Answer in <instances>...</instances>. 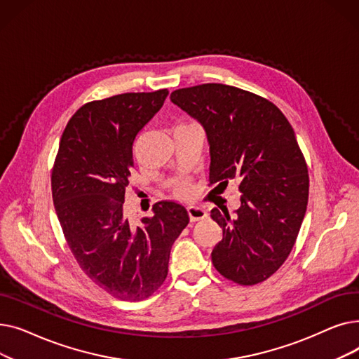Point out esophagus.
<instances>
[{
  "mask_svg": "<svg viewBox=\"0 0 359 359\" xmlns=\"http://www.w3.org/2000/svg\"><path fill=\"white\" fill-rule=\"evenodd\" d=\"M187 212H189V218L194 222L208 217V212H206L203 208H201V206H187Z\"/></svg>",
  "mask_w": 359,
  "mask_h": 359,
  "instance_id": "1",
  "label": "esophagus"
}]
</instances>
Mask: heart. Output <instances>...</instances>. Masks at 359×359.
I'll return each mask as SVG.
<instances>
[{
    "label": "heart",
    "mask_w": 359,
    "mask_h": 359,
    "mask_svg": "<svg viewBox=\"0 0 359 359\" xmlns=\"http://www.w3.org/2000/svg\"><path fill=\"white\" fill-rule=\"evenodd\" d=\"M175 189H176V194L180 195V196H189L192 194V186H191V183L187 182V180L177 182Z\"/></svg>",
    "instance_id": "heart-1"
}]
</instances>
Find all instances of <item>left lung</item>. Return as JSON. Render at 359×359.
Returning <instances> with one entry per match:
<instances>
[{"label":"left lung","mask_w":359,"mask_h":359,"mask_svg":"<svg viewBox=\"0 0 359 359\" xmlns=\"http://www.w3.org/2000/svg\"><path fill=\"white\" fill-rule=\"evenodd\" d=\"M170 99L205 129L210 182L238 183L234 217L214 208L222 240L215 269L240 285L273 275L291 253L309 202V170L288 119L272 102L233 86L179 88Z\"/></svg>","instance_id":"obj_1"}]
</instances>
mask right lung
Here are the masks:
<instances>
[{
	"mask_svg": "<svg viewBox=\"0 0 359 359\" xmlns=\"http://www.w3.org/2000/svg\"><path fill=\"white\" fill-rule=\"evenodd\" d=\"M167 94L123 93L86 103L69 119L52 168L55 211L75 260L123 301H141L163 285L170 250L189 224L184 206L172 201L156 203L138 227L123 214L132 145Z\"/></svg>",
	"mask_w": 359,
	"mask_h": 359,
	"instance_id": "add662e5",
	"label": "right lung"
}]
</instances>
